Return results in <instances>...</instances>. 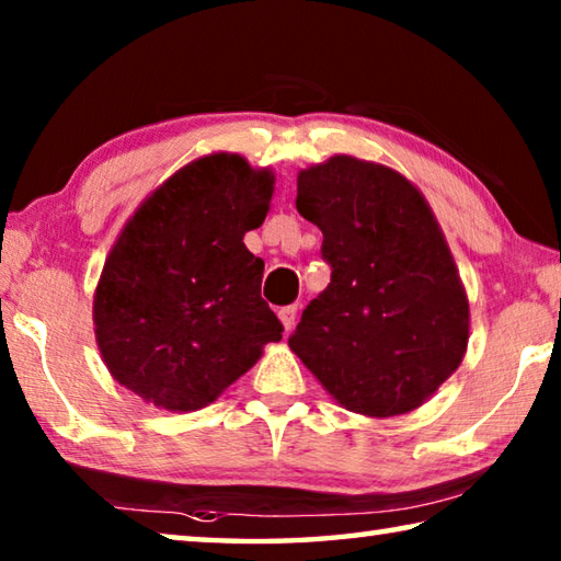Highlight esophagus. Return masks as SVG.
I'll use <instances>...</instances> for the list:
<instances>
[{"mask_svg": "<svg viewBox=\"0 0 561 561\" xmlns=\"http://www.w3.org/2000/svg\"><path fill=\"white\" fill-rule=\"evenodd\" d=\"M279 319H282V324H284V329H291L294 327V321H297V304H289V307H282L279 311Z\"/></svg>", "mask_w": 561, "mask_h": 561, "instance_id": "esophagus-1", "label": "esophagus"}]
</instances>
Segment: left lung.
I'll return each instance as SVG.
<instances>
[{"instance_id": "obj_1", "label": "left lung", "mask_w": 561, "mask_h": 561, "mask_svg": "<svg viewBox=\"0 0 561 561\" xmlns=\"http://www.w3.org/2000/svg\"><path fill=\"white\" fill-rule=\"evenodd\" d=\"M297 210L331 267L289 346L354 413L413 411L460 366L470 311L423 195L396 170L336 156L301 170Z\"/></svg>"}]
</instances>
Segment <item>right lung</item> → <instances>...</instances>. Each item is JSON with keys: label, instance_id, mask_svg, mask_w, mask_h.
Here are the masks:
<instances>
[{"label": "right lung", "instance_id": "1", "mask_svg": "<svg viewBox=\"0 0 561 561\" xmlns=\"http://www.w3.org/2000/svg\"><path fill=\"white\" fill-rule=\"evenodd\" d=\"M272 185L270 170L240 156H207L123 227L93 299L101 356L121 386L168 411H197L282 339L260 294L264 262L242 242L267 217Z\"/></svg>", "mask_w": 561, "mask_h": 561}]
</instances>
